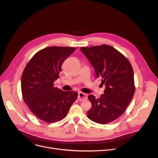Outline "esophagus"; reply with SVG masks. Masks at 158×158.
Wrapping results in <instances>:
<instances>
[{"label":"esophagus","mask_w":158,"mask_h":158,"mask_svg":"<svg viewBox=\"0 0 158 158\" xmlns=\"http://www.w3.org/2000/svg\"><path fill=\"white\" fill-rule=\"evenodd\" d=\"M88 98V95L86 94L82 93V92H79L78 94V100L79 101H83L85 100H86Z\"/></svg>","instance_id":"34e87169"}]
</instances>
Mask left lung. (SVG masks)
Returning <instances> with one entry per match:
<instances>
[{
	"label": "left lung",
	"mask_w": 158,
	"mask_h": 158,
	"mask_svg": "<svg viewBox=\"0 0 158 158\" xmlns=\"http://www.w3.org/2000/svg\"><path fill=\"white\" fill-rule=\"evenodd\" d=\"M81 51L106 86L104 94L95 98L88 95L92 107L87 116L91 120L106 124L119 118L127 109L135 92L134 73L127 58L108 45L81 47Z\"/></svg>",
	"instance_id": "8db88e82"
}]
</instances>
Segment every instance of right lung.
<instances>
[{
  "label": "right lung",
  "instance_id": "1",
  "mask_svg": "<svg viewBox=\"0 0 158 158\" xmlns=\"http://www.w3.org/2000/svg\"><path fill=\"white\" fill-rule=\"evenodd\" d=\"M75 51L73 47H46L33 56L23 70L22 97L31 112L41 120L48 123L61 120L77 98L75 91L64 92L54 85L60 77L62 64Z\"/></svg>",
  "mask_w": 158,
  "mask_h": 158
}]
</instances>
